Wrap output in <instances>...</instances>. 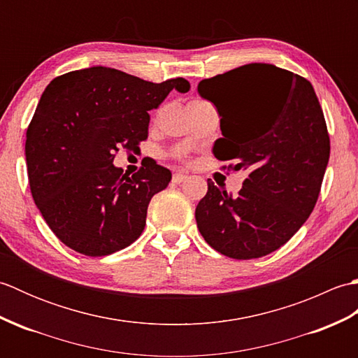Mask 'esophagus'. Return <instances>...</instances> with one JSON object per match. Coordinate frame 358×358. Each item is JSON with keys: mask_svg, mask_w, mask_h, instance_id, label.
Segmentation results:
<instances>
[{"mask_svg": "<svg viewBox=\"0 0 358 358\" xmlns=\"http://www.w3.org/2000/svg\"><path fill=\"white\" fill-rule=\"evenodd\" d=\"M187 178V175H185V173H173V177H172V181L175 185H180V183H183V181Z\"/></svg>", "mask_w": 358, "mask_h": 358, "instance_id": "esophagus-1", "label": "esophagus"}]
</instances>
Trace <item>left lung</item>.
Segmentation results:
<instances>
[{
    "label": "left lung",
    "instance_id": "left-lung-1",
    "mask_svg": "<svg viewBox=\"0 0 358 358\" xmlns=\"http://www.w3.org/2000/svg\"><path fill=\"white\" fill-rule=\"evenodd\" d=\"M217 108L220 162L248 172L237 196L208 180L195 209L210 248L237 260L281 248L313 212L329 162V135L310 83L266 63H250L199 83Z\"/></svg>",
    "mask_w": 358,
    "mask_h": 358
}]
</instances>
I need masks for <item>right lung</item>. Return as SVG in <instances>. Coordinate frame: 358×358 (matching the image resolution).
Here are the masks:
<instances>
[{
  "mask_svg": "<svg viewBox=\"0 0 358 358\" xmlns=\"http://www.w3.org/2000/svg\"><path fill=\"white\" fill-rule=\"evenodd\" d=\"M189 87L185 78L150 83L103 66L49 83L27 127L26 163L36 208L66 246L104 257L140 237L150 199L172 173L149 158L123 175L113 158L148 138L149 110L172 89Z\"/></svg>",
  "mask_w": 358,
  "mask_h": 358,
  "instance_id": "obj_1",
  "label": "right lung"
}]
</instances>
